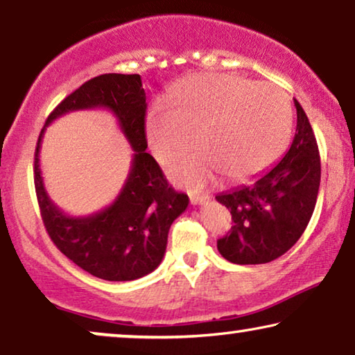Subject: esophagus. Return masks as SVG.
I'll list each match as a JSON object with an SVG mask.
<instances>
[{
    "instance_id": "esophagus-1",
    "label": "esophagus",
    "mask_w": 355,
    "mask_h": 355,
    "mask_svg": "<svg viewBox=\"0 0 355 355\" xmlns=\"http://www.w3.org/2000/svg\"><path fill=\"white\" fill-rule=\"evenodd\" d=\"M209 199V194H189V201H191V204H194V206H201V204H204Z\"/></svg>"
}]
</instances>
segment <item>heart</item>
Instances as JSON below:
<instances>
[{
    "mask_svg": "<svg viewBox=\"0 0 355 355\" xmlns=\"http://www.w3.org/2000/svg\"><path fill=\"white\" fill-rule=\"evenodd\" d=\"M293 132L288 94L272 83L241 76L199 73L173 87L171 104L157 101L149 109L146 138L159 162L201 149L168 166L173 182L202 188L220 173L248 180L267 171L286 149Z\"/></svg>",
    "mask_w": 355,
    "mask_h": 355,
    "instance_id": "obj_1",
    "label": "heart"
}]
</instances>
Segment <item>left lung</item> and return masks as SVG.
<instances>
[{"label":"left lung","instance_id":"8db88e82","mask_svg":"<svg viewBox=\"0 0 355 355\" xmlns=\"http://www.w3.org/2000/svg\"><path fill=\"white\" fill-rule=\"evenodd\" d=\"M296 135L286 154L251 184L217 194L232 214V232L217 241L228 262L267 263L291 249L311 220L320 188V154L296 99Z\"/></svg>","mask_w":355,"mask_h":355}]
</instances>
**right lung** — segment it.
<instances>
[{
	"label": "right lung",
	"mask_w": 355,
	"mask_h": 355,
	"mask_svg": "<svg viewBox=\"0 0 355 355\" xmlns=\"http://www.w3.org/2000/svg\"><path fill=\"white\" fill-rule=\"evenodd\" d=\"M146 106L138 73L94 77L49 114L35 151V191L49 238L80 268L107 282H132L156 270L166 254L168 230L189 202L187 194L167 183L159 164L146 153ZM83 108L112 112L134 149V157L126 183L113 204L89 216L73 218L61 211L44 188L39 148L49 123Z\"/></svg>",
	"instance_id": "add662e5"
}]
</instances>
